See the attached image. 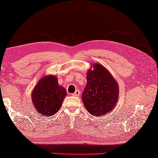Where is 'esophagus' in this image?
I'll return each mask as SVG.
<instances>
[{"label":"esophagus","instance_id":"esophagus-1","mask_svg":"<svg viewBox=\"0 0 158 158\" xmlns=\"http://www.w3.org/2000/svg\"><path fill=\"white\" fill-rule=\"evenodd\" d=\"M73 96H76V97H79L80 95V91L79 90H76L75 91V93H73Z\"/></svg>","mask_w":158,"mask_h":158}]
</instances>
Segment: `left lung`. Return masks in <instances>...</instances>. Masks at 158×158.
<instances>
[{"label":"left lung","mask_w":158,"mask_h":158,"mask_svg":"<svg viewBox=\"0 0 158 158\" xmlns=\"http://www.w3.org/2000/svg\"><path fill=\"white\" fill-rule=\"evenodd\" d=\"M94 69L87 73V85L82 100L89 114L104 116L111 111L117 104L119 96L118 84L109 71L102 64L92 65Z\"/></svg>","instance_id":"1"}]
</instances>
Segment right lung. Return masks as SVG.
<instances>
[{"instance_id":"add662e5","label":"right lung","mask_w":158,"mask_h":158,"mask_svg":"<svg viewBox=\"0 0 158 158\" xmlns=\"http://www.w3.org/2000/svg\"><path fill=\"white\" fill-rule=\"evenodd\" d=\"M66 96V90L58 85L57 77L49 75L43 77L37 83L31 98L38 114L49 117L59 111Z\"/></svg>"}]
</instances>
